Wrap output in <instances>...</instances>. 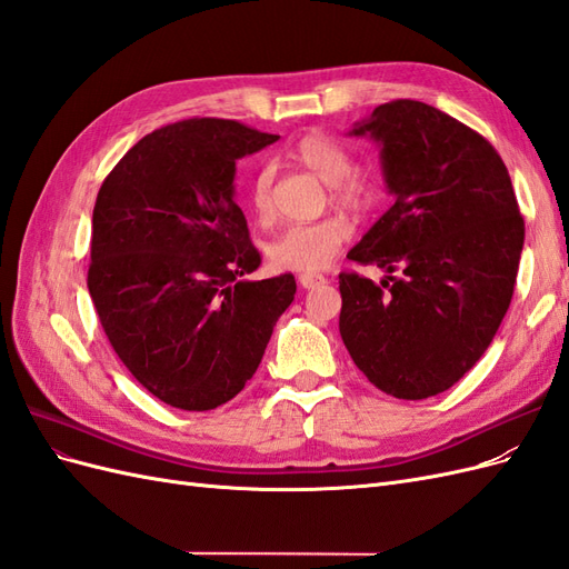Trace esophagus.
Instances as JSON below:
<instances>
[{
    "label": "esophagus",
    "mask_w": 569,
    "mask_h": 569,
    "mask_svg": "<svg viewBox=\"0 0 569 569\" xmlns=\"http://www.w3.org/2000/svg\"><path fill=\"white\" fill-rule=\"evenodd\" d=\"M327 280L322 278V274H313V272H303V274H299V284L303 287V289H316V287H320V284H325Z\"/></svg>",
    "instance_id": "obj_1"
}]
</instances>
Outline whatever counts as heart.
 I'll use <instances>...</instances> for the list:
<instances>
[{"label":"heart","instance_id":"b5f03b06","mask_svg":"<svg viewBox=\"0 0 569 569\" xmlns=\"http://www.w3.org/2000/svg\"><path fill=\"white\" fill-rule=\"evenodd\" d=\"M289 157L320 182L330 184L332 199L351 211H368L377 201L372 178L351 173L353 157L332 137L308 132L289 149ZM249 209L258 222L272 216V173L261 168L249 184ZM353 226L343 216H327L313 222H295L274 234L266 256L272 268L287 272H318L330 266L343 242H349Z\"/></svg>","mask_w":569,"mask_h":569}]
</instances>
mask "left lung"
Masks as SVG:
<instances>
[{
	"label": "left lung",
	"instance_id": "8db88e82",
	"mask_svg": "<svg viewBox=\"0 0 569 569\" xmlns=\"http://www.w3.org/2000/svg\"><path fill=\"white\" fill-rule=\"evenodd\" d=\"M349 137L380 147L393 203L347 253L387 274L380 284L339 274V332L377 389L420 401L489 349L512 299L525 220L501 157L449 113L396 99Z\"/></svg>",
	"mask_w": 569,
	"mask_h": 569
}]
</instances>
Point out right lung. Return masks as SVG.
Wrapping results in <instances>:
<instances>
[{
  "mask_svg": "<svg viewBox=\"0 0 569 569\" xmlns=\"http://www.w3.org/2000/svg\"><path fill=\"white\" fill-rule=\"evenodd\" d=\"M237 120L192 118L142 137L101 184L88 289L123 366L182 410H213L244 389L295 274L261 266L234 203L237 161L278 142Z\"/></svg>",
  "mask_w": 569,
  "mask_h": 569,
  "instance_id": "obj_1",
  "label": "right lung"
}]
</instances>
